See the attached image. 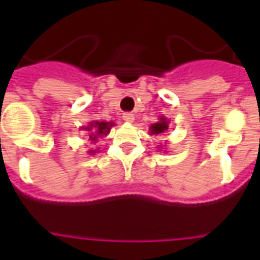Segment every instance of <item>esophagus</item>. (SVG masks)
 Masks as SVG:
<instances>
[{
  "instance_id": "34e87169",
  "label": "esophagus",
  "mask_w": 260,
  "mask_h": 260,
  "mask_svg": "<svg viewBox=\"0 0 260 260\" xmlns=\"http://www.w3.org/2000/svg\"><path fill=\"white\" fill-rule=\"evenodd\" d=\"M122 118H123V121H125V122H127V123H132V122H134V114L133 113H123L122 114Z\"/></svg>"
}]
</instances>
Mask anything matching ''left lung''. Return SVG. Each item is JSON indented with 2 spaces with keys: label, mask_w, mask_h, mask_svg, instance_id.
I'll list each match as a JSON object with an SVG mask.
<instances>
[{
  "label": "left lung",
  "mask_w": 260,
  "mask_h": 260,
  "mask_svg": "<svg viewBox=\"0 0 260 260\" xmlns=\"http://www.w3.org/2000/svg\"><path fill=\"white\" fill-rule=\"evenodd\" d=\"M168 127H169V126H168L167 118H164V117H161V118H160V121H158V122L153 123V125L150 126V133H151V134H152V135H155V134H162V133L167 132Z\"/></svg>",
  "instance_id": "8db88e82"
}]
</instances>
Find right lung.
Segmentation results:
<instances>
[{"label":"right lung","instance_id":"add662e5","mask_svg":"<svg viewBox=\"0 0 260 260\" xmlns=\"http://www.w3.org/2000/svg\"><path fill=\"white\" fill-rule=\"evenodd\" d=\"M114 126V122H104V121H91L88 126H84L83 130H86L89 134V141H96L99 137L108 135L110 132V127ZM96 151L89 150V153H95Z\"/></svg>","mask_w":260,"mask_h":260}]
</instances>
